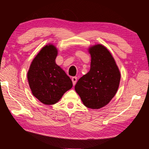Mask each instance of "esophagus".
Wrapping results in <instances>:
<instances>
[{
    "mask_svg": "<svg viewBox=\"0 0 149 149\" xmlns=\"http://www.w3.org/2000/svg\"><path fill=\"white\" fill-rule=\"evenodd\" d=\"M77 79H78V78H77V77H76V76L72 77V78H71V80H72V82H73V85H76V82H77Z\"/></svg>",
    "mask_w": 149,
    "mask_h": 149,
    "instance_id": "1",
    "label": "esophagus"
}]
</instances>
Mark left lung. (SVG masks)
<instances>
[{"mask_svg":"<svg viewBox=\"0 0 149 149\" xmlns=\"http://www.w3.org/2000/svg\"><path fill=\"white\" fill-rule=\"evenodd\" d=\"M91 55L90 70L75 85L86 107L98 109L107 105L118 89L120 73L110 52L97 44L89 48Z\"/></svg>","mask_w":149,"mask_h":149,"instance_id":"obj_1","label":"left lung"}]
</instances>
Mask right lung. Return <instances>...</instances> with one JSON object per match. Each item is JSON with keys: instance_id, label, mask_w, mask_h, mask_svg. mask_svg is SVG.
I'll return each mask as SVG.
<instances>
[{"instance_id": "add662e5", "label": "right lung", "mask_w": 149, "mask_h": 149, "mask_svg": "<svg viewBox=\"0 0 149 149\" xmlns=\"http://www.w3.org/2000/svg\"><path fill=\"white\" fill-rule=\"evenodd\" d=\"M57 56L55 46L45 45L32 61L27 73L32 94L46 105L57 103L73 86L71 78L56 64Z\"/></svg>"}]
</instances>
